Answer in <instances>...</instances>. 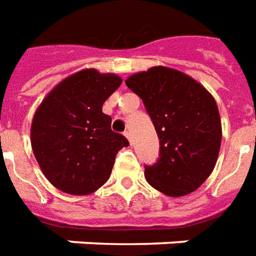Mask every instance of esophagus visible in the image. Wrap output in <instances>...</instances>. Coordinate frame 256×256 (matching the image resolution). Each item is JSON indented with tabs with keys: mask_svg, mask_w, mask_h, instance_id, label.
<instances>
[{
	"mask_svg": "<svg viewBox=\"0 0 256 256\" xmlns=\"http://www.w3.org/2000/svg\"><path fill=\"white\" fill-rule=\"evenodd\" d=\"M124 135H125V138H126V139H128V140H130V143H132V136H131V132H124Z\"/></svg>",
	"mask_w": 256,
	"mask_h": 256,
	"instance_id": "34e87169",
	"label": "esophagus"
}]
</instances>
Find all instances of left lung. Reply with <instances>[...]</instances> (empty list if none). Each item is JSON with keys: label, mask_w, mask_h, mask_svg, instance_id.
I'll return each mask as SVG.
<instances>
[{"label": "left lung", "mask_w": 256, "mask_h": 256, "mask_svg": "<svg viewBox=\"0 0 256 256\" xmlns=\"http://www.w3.org/2000/svg\"><path fill=\"white\" fill-rule=\"evenodd\" d=\"M143 100L160 139V158L144 166L150 186L182 197L206 182L215 168L222 124L214 96L188 74L154 66L125 80Z\"/></svg>", "instance_id": "1"}]
</instances>
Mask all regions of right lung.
<instances>
[{"label": "right lung", "mask_w": 256, "mask_h": 256, "mask_svg": "<svg viewBox=\"0 0 256 256\" xmlns=\"http://www.w3.org/2000/svg\"><path fill=\"white\" fill-rule=\"evenodd\" d=\"M122 82L113 73L84 68L56 85L38 106L30 140L38 166L56 189L94 193L108 180L116 154L130 143L112 131L103 103Z\"/></svg>", "instance_id": "right-lung-1"}]
</instances>
